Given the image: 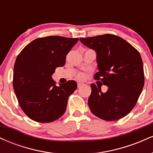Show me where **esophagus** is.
<instances>
[{"instance_id":"esophagus-1","label":"esophagus","mask_w":153,"mask_h":153,"mask_svg":"<svg viewBox=\"0 0 153 153\" xmlns=\"http://www.w3.org/2000/svg\"><path fill=\"white\" fill-rule=\"evenodd\" d=\"M84 84L83 83H81V82H78V88H80L81 86H82Z\"/></svg>"}]
</instances>
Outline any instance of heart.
<instances>
[{"label": "heart", "mask_w": 153, "mask_h": 153, "mask_svg": "<svg viewBox=\"0 0 153 153\" xmlns=\"http://www.w3.org/2000/svg\"><path fill=\"white\" fill-rule=\"evenodd\" d=\"M76 77L79 80H82V79H84V78H85V75H84L83 73H78Z\"/></svg>", "instance_id": "b5f03b06"}]
</instances>
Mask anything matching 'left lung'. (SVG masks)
<instances>
[{
    "instance_id": "1",
    "label": "left lung",
    "mask_w": 153,
    "mask_h": 153,
    "mask_svg": "<svg viewBox=\"0 0 153 153\" xmlns=\"http://www.w3.org/2000/svg\"><path fill=\"white\" fill-rule=\"evenodd\" d=\"M96 52L99 72L95 80L108 86L106 93L91 85L88 106L93 114L106 121L118 120L134 108L143 91L145 77L140 52L126 40L113 34L80 38Z\"/></svg>"
}]
</instances>
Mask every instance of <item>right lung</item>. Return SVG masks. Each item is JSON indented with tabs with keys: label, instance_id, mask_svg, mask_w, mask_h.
Instances as JSON below:
<instances>
[{
	"label": "right lung",
	"instance_id": "obj_1",
	"mask_svg": "<svg viewBox=\"0 0 153 153\" xmlns=\"http://www.w3.org/2000/svg\"><path fill=\"white\" fill-rule=\"evenodd\" d=\"M78 38L49 36L34 39L23 49L14 64L13 86L22 109L40 123L52 122L64 114L74 80L55 85L52 75L65 64L66 55Z\"/></svg>",
	"mask_w": 153,
	"mask_h": 153
}]
</instances>
